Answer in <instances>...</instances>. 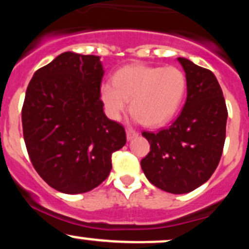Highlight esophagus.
I'll return each mask as SVG.
<instances>
[{
    "label": "esophagus",
    "instance_id": "esophagus-1",
    "mask_svg": "<svg viewBox=\"0 0 249 249\" xmlns=\"http://www.w3.org/2000/svg\"><path fill=\"white\" fill-rule=\"evenodd\" d=\"M138 136V132L136 130H132V128H127L126 130V137L127 141H131V139L134 138V137Z\"/></svg>",
    "mask_w": 249,
    "mask_h": 249
}]
</instances>
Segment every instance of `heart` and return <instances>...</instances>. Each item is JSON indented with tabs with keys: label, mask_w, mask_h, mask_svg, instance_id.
<instances>
[{
	"label": "heart",
	"mask_w": 249,
	"mask_h": 249,
	"mask_svg": "<svg viewBox=\"0 0 249 249\" xmlns=\"http://www.w3.org/2000/svg\"><path fill=\"white\" fill-rule=\"evenodd\" d=\"M186 89V77L178 68L131 64L117 71L112 84L102 85L101 97L110 118L118 121L130 102L134 118L156 127L173 118Z\"/></svg>",
	"instance_id": "1"
}]
</instances>
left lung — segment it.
Returning <instances> with one entry per match:
<instances>
[{"label":"left lung","mask_w":249,"mask_h":249,"mask_svg":"<svg viewBox=\"0 0 249 249\" xmlns=\"http://www.w3.org/2000/svg\"><path fill=\"white\" fill-rule=\"evenodd\" d=\"M187 82L180 115L158 132L142 131L150 152L141 165L151 184L165 192L188 193L206 182L218 167L226 139L227 107L211 70L179 57Z\"/></svg>","instance_id":"obj_1"}]
</instances>
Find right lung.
<instances>
[{
    "mask_svg": "<svg viewBox=\"0 0 249 249\" xmlns=\"http://www.w3.org/2000/svg\"><path fill=\"white\" fill-rule=\"evenodd\" d=\"M99 56L63 53L34 73L22 107L28 154L39 177L59 192L99 186L112 153L126 142L122 124L105 116Z\"/></svg>",
    "mask_w": 249,
    "mask_h": 249,
    "instance_id": "obj_1",
    "label": "right lung"
}]
</instances>
